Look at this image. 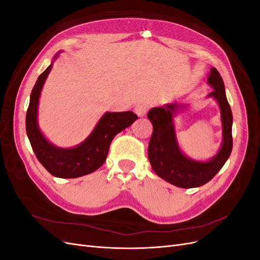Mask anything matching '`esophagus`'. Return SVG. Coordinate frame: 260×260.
I'll list each match as a JSON object with an SVG mask.
<instances>
[{
	"label": "esophagus",
	"instance_id": "1",
	"mask_svg": "<svg viewBox=\"0 0 260 260\" xmlns=\"http://www.w3.org/2000/svg\"><path fill=\"white\" fill-rule=\"evenodd\" d=\"M135 112L136 114L139 116V117H142L146 114L147 112V106L144 105V104H139L135 107Z\"/></svg>",
	"mask_w": 260,
	"mask_h": 260
}]
</instances>
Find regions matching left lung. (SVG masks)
<instances>
[{
  "mask_svg": "<svg viewBox=\"0 0 260 260\" xmlns=\"http://www.w3.org/2000/svg\"><path fill=\"white\" fill-rule=\"evenodd\" d=\"M208 83L214 88L209 96L215 98L221 109L223 141L219 153L207 162L188 159L178 146L172 124V114L178 104L152 108L147 118L153 124V133L148 143V160L157 176L179 187L191 188L204 185L222 168L232 151V112L225 96L224 84L216 68L210 69Z\"/></svg>",
  "mask_w": 260,
  "mask_h": 260,
  "instance_id": "obj_1",
  "label": "left lung"
}]
</instances>
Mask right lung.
Returning a JSON list of instances; mask_svg holds the SVG:
<instances>
[{
    "label": "right lung",
    "instance_id": "obj_1",
    "mask_svg": "<svg viewBox=\"0 0 260 260\" xmlns=\"http://www.w3.org/2000/svg\"><path fill=\"white\" fill-rule=\"evenodd\" d=\"M52 65L39 76L31 91L26 115L27 136L38 160L52 176L64 179L82 177L95 171L104 164L115 136L135 122L138 116L133 112L106 113L80 145L74 148H58L52 145L42 136L37 122L39 98Z\"/></svg>",
    "mask_w": 260,
    "mask_h": 260
}]
</instances>
